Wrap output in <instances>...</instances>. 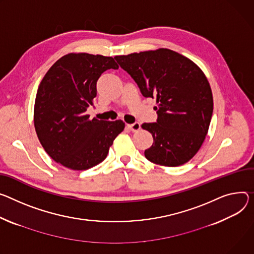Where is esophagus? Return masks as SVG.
Returning a JSON list of instances; mask_svg holds the SVG:
<instances>
[{
  "label": "esophagus",
  "instance_id": "1",
  "mask_svg": "<svg viewBox=\"0 0 254 254\" xmlns=\"http://www.w3.org/2000/svg\"><path fill=\"white\" fill-rule=\"evenodd\" d=\"M127 127L132 131H136L141 128V125H140V123H133V124L127 125Z\"/></svg>",
  "mask_w": 254,
  "mask_h": 254
}]
</instances>
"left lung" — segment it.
I'll return each mask as SVG.
<instances>
[{
    "label": "left lung",
    "mask_w": 254,
    "mask_h": 254,
    "mask_svg": "<svg viewBox=\"0 0 254 254\" xmlns=\"http://www.w3.org/2000/svg\"><path fill=\"white\" fill-rule=\"evenodd\" d=\"M114 59L144 97L156 98L157 123L142 125L154 139L145 157L168 167L189 162L201 147L213 114L212 90L203 72L187 57L168 49Z\"/></svg>",
    "instance_id": "1"
}]
</instances>
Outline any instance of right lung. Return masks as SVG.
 Masks as SVG:
<instances>
[{
	"instance_id": "add662e5",
	"label": "right lung",
	"mask_w": 254,
	"mask_h": 254,
	"mask_svg": "<svg viewBox=\"0 0 254 254\" xmlns=\"http://www.w3.org/2000/svg\"><path fill=\"white\" fill-rule=\"evenodd\" d=\"M108 68H119L111 57L71 53L58 60L41 80L34 103L38 140L56 162L72 170L101 163L125 128L121 120H89L96 83Z\"/></svg>"
}]
</instances>
